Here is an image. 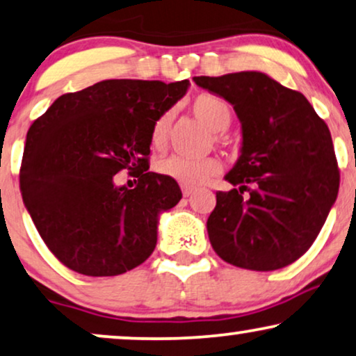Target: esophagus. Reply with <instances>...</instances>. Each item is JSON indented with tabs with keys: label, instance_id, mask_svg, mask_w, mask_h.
Segmentation results:
<instances>
[{
	"label": "esophagus",
	"instance_id": "1",
	"mask_svg": "<svg viewBox=\"0 0 356 356\" xmlns=\"http://www.w3.org/2000/svg\"><path fill=\"white\" fill-rule=\"evenodd\" d=\"M181 191H183V196H184V197H188V196H191V195H193V191H195V189H193L191 186H183V188H181Z\"/></svg>",
	"mask_w": 356,
	"mask_h": 356
}]
</instances>
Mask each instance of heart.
I'll use <instances>...</instances> for the list:
<instances>
[{"instance_id": "b5f03b06", "label": "heart", "mask_w": 356, "mask_h": 356, "mask_svg": "<svg viewBox=\"0 0 356 356\" xmlns=\"http://www.w3.org/2000/svg\"><path fill=\"white\" fill-rule=\"evenodd\" d=\"M195 116L206 124L211 131L222 132L230 124V109L225 101L214 95H200L191 103ZM172 113H163L152 127V145L161 147L167 142ZM160 175L175 179L184 186H196L220 170V161L214 156L170 155L156 163Z\"/></svg>"}]
</instances>
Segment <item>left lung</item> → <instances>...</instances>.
I'll use <instances>...</instances> for the list:
<instances>
[{
    "label": "left lung",
    "mask_w": 356,
    "mask_h": 356,
    "mask_svg": "<svg viewBox=\"0 0 356 356\" xmlns=\"http://www.w3.org/2000/svg\"><path fill=\"white\" fill-rule=\"evenodd\" d=\"M193 80L242 124L240 156L225 175L235 188L216 193L207 219L211 245L238 268H284L309 250L339 195L329 127L306 96L261 72Z\"/></svg>",
    "instance_id": "obj_1"
}]
</instances>
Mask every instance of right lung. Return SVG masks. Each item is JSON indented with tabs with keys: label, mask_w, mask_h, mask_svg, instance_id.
<instances>
[{
	"label": "right lung",
	"mask_w": 356,
	"mask_h": 356,
	"mask_svg": "<svg viewBox=\"0 0 356 356\" xmlns=\"http://www.w3.org/2000/svg\"><path fill=\"white\" fill-rule=\"evenodd\" d=\"M188 86L104 80L62 95L32 122L22 201L45 245L70 270L116 276L152 255L160 214L181 200L175 179L149 172L152 127ZM122 169L138 178L136 188L113 183Z\"/></svg>",
	"instance_id": "obj_1"
}]
</instances>
